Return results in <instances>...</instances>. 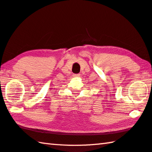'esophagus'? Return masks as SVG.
Listing matches in <instances>:
<instances>
[{"mask_svg": "<svg viewBox=\"0 0 152 152\" xmlns=\"http://www.w3.org/2000/svg\"><path fill=\"white\" fill-rule=\"evenodd\" d=\"M73 76H74V77H79V76H80V74H74Z\"/></svg>", "mask_w": 152, "mask_h": 152, "instance_id": "esophagus-1", "label": "esophagus"}]
</instances>
